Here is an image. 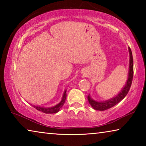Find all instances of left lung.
<instances>
[{"instance_id": "8db88e82", "label": "left lung", "mask_w": 146, "mask_h": 146, "mask_svg": "<svg viewBox=\"0 0 146 146\" xmlns=\"http://www.w3.org/2000/svg\"><path fill=\"white\" fill-rule=\"evenodd\" d=\"M129 75H128V79L126 82V84L124 86L120 92L115 97H113V98L110 100H108L107 101H104V102H97V101L93 100L92 98L90 97V95L88 96V99L89 102H90V105L92 106L94 110H98V111H104L106 110H108L111 108L113 107V106L117 104L118 102H120L125 96L127 95L129 91V89L131 86L132 81H133V55L132 52L130 48H129Z\"/></svg>"}]
</instances>
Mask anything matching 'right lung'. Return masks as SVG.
<instances>
[{"instance_id":"1","label":"right lung","mask_w":146,"mask_h":146,"mask_svg":"<svg viewBox=\"0 0 146 146\" xmlns=\"http://www.w3.org/2000/svg\"><path fill=\"white\" fill-rule=\"evenodd\" d=\"M66 98V90L64 91L61 102L60 103H58L57 105L51 108H42V107H39V106H36L34 105H33V107L35 108L36 110H37L38 111H42L44 113H56L58 111H59L60 109L62 107L64 102H65Z\"/></svg>"}]
</instances>
